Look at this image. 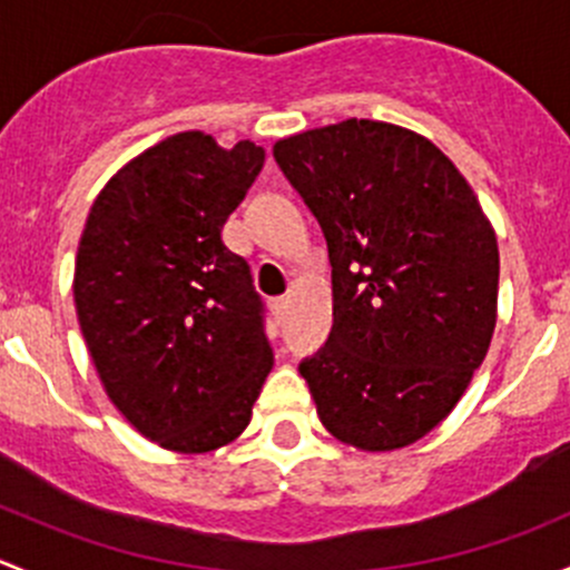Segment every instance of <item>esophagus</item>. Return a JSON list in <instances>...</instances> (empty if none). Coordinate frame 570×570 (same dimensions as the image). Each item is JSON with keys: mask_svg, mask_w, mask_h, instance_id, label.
<instances>
[{"mask_svg": "<svg viewBox=\"0 0 570 570\" xmlns=\"http://www.w3.org/2000/svg\"><path fill=\"white\" fill-rule=\"evenodd\" d=\"M287 304H291V302H287V296H283V298H274V302H272V313H274V318H277V321H283V318H285V315H287Z\"/></svg>", "mask_w": 570, "mask_h": 570, "instance_id": "1", "label": "esophagus"}]
</instances>
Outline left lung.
<instances>
[{
	"instance_id": "8db88e82",
	"label": "left lung",
	"mask_w": 570,
	"mask_h": 570,
	"mask_svg": "<svg viewBox=\"0 0 570 570\" xmlns=\"http://www.w3.org/2000/svg\"><path fill=\"white\" fill-rule=\"evenodd\" d=\"M274 158L318 219L332 332L298 365L332 436L367 453L439 425L497 326L500 249L466 178L431 139L379 120L293 134Z\"/></svg>"
}]
</instances>
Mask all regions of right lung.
Returning a JSON list of instances; mask_svg holds the SVG:
<instances>
[{
	"label": "right lung",
	"instance_id": "1",
	"mask_svg": "<svg viewBox=\"0 0 570 570\" xmlns=\"http://www.w3.org/2000/svg\"><path fill=\"white\" fill-rule=\"evenodd\" d=\"M266 161L184 131L117 169L76 252L73 302L117 412L175 453L242 436L274 365L249 263L222 242Z\"/></svg>",
	"mask_w": 570,
	"mask_h": 570
}]
</instances>
